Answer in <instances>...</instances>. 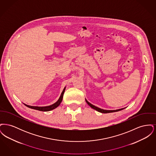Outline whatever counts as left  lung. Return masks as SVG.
Returning <instances> with one entry per match:
<instances>
[{
  "instance_id": "left-lung-1",
  "label": "left lung",
  "mask_w": 156,
  "mask_h": 156,
  "mask_svg": "<svg viewBox=\"0 0 156 156\" xmlns=\"http://www.w3.org/2000/svg\"><path fill=\"white\" fill-rule=\"evenodd\" d=\"M85 101H86L87 103L88 104V105H89V106H90V108H92V109H94L96 110L97 111L99 112H101V113H112V112H118L120 111H122V110H123V109H125V108H121V109H116V110H105V109H101V108H98V107H97V106H95L93 105L92 104L89 103V102H88L86 99H85Z\"/></svg>"
}]
</instances>
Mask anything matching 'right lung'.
<instances>
[{
    "label": "right lung",
    "mask_w": 156,
    "mask_h": 156,
    "mask_svg": "<svg viewBox=\"0 0 156 156\" xmlns=\"http://www.w3.org/2000/svg\"><path fill=\"white\" fill-rule=\"evenodd\" d=\"M66 88V87H65V88H64V89H63V90H62V93H61V95H60V97H59L58 100L55 103L52 104L51 105L47 106H34L27 105H26V104H24V105H26L27 107H28V108H29L33 109H36V110H37V111L43 112L50 111H51V110H53V109H55L56 108H57V107L59 106V105H60V104H61V102H62V98H63V95H64V92H65Z\"/></svg>",
    "instance_id": "1"
}]
</instances>
